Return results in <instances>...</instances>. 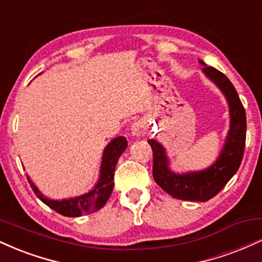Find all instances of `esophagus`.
Wrapping results in <instances>:
<instances>
[{
  "label": "esophagus",
  "instance_id": "1",
  "mask_svg": "<svg viewBox=\"0 0 262 262\" xmlns=\"http://www.w3.org/2000/svg\"><path fill=\"white\" fill-rule=\"evenodd\" d=\"M130 132H132V135H134V137H138V138L143 137V135H145L146 133L145 125H144V123L141 121L134 122L130 127Z\"/></svg>",
  "mask_w": 262,
  "mask_h": 262
}]
</instances>
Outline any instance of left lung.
Listing matches in <instances>:
<instances>
[{"instance_id":"left-lung-1","label":"left lung","mask_w":262,"mask_h":262,"mask_svg":"<svg viewBox=\"0 0 262 262\" xmlns=\"http://www.w3.org/2000/svg\"><path fill=\"white\" fill-rule=\"evenodd\" d=\"M204 65L203 73L217 85L227 97L230 110V129L218 160L209 169L183 175L171 172L167 167L165 149L158 141L148 140L152 149V176L160 187L173 198L182 201L206 202L218 194L235 175L244 156L246 140V114L235 87L217 69Z\"/></svg>"}]
</instances>
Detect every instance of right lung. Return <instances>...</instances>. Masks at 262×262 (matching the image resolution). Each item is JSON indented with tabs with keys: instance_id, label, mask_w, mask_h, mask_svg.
<instances>
[{
	"instance_id": "1",
	"label": "right lung",
	"mask_w": 262,
	"mask_h": 262,
	"mask_svg": "<svg viewBox=\"0 0 262 262\" xmlns=\"http://www.w3.org/2000/svg\"><path fill=\"white\" fill-rule=\"evenodd\" d=\"M127 145L128 141L124 137L116 138L108 144L103 151V158H102L100 180H98L95 188L83 196L61 201L49 200L39 192V189L35 187V185L29 180L28 176H27V179H28L29 185H31L32 189L39 200L55 212H58L59 214L65 215V217H81V215L91 214L96 210L101 209L112 193L114 185V169H116L119 156L127 149Z\"/></svg>"
}]
</instances>
